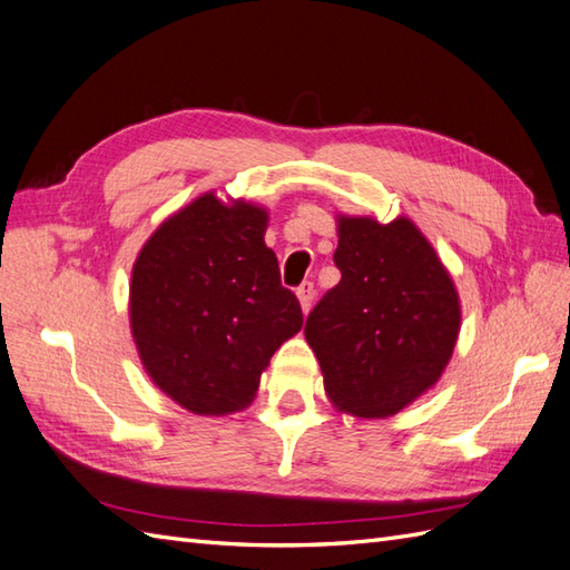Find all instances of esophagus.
I'll return each instance as SVG.
<instances>
[{
  "mask_svg": "<svg viewBox=\"0 0 570 570\" xmlns=\"http://www.w3.org/2000/svg\"><path fill=\"white\" fill-rule=\"evenodd\" d=\"M297 297H299V304H302V312L307 314L312 309V302H314V283L312 281H304L297 287Z\"/></svg>",
  "mask_w": 570,
  "mask_h": 570,
  "instance_id": "34e87169",
  "label": "esophagus"
}]
</instances>
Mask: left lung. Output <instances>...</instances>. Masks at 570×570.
Returning a JSON list of instances; mask_svg holds the SVG:
<instances>
[{
  "mask_svg": "<svg viewBox=\"0 0 570 570\" xmlns=\"http://www.w3.org/2000/svg\"><path fill=\"white\" fill-rule=\"evenodd\" d=\"M341 283L316 302L304 336L333 404L363 419L404 409L433 386L460 333V299L413 222L341 217Z\"/></svg>",
  "mask_w": 570,
  "mask_h": 570,
  "instance_id": "8db88e82",
  "label": "left lung"
}]
</instances>
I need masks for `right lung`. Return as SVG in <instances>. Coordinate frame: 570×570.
Here are the masks:
<instances>
[{
	"instance_id": "1",
	"label": "right lung",
	"mask_w": 570,
	"mask_h": 570,
	"mask_svg": "<svg viewBox=\"0 0 570 570\" xmlns=\"http://www.w3.org/2000/svg\"><path fill=\"white\" fill-rule=\"evenodd\" d=\"M268 215L213 193L151 234L137 256L130 324L149 377L193 413L239 411L258 390L283 341L302 328V307L283 287Z\"/></svg>"
}]
</instances>
